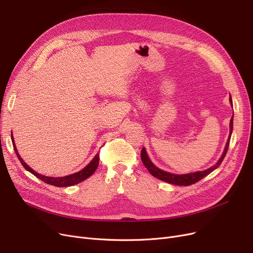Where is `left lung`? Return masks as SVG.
Here are the masks:
<instances>
[{
	"label": "left lung",
	"instance_id": "1",
	"mask_svg": "<svg viewBox=\"0 0 253 253\" xmlns=\"http://www.w3.org/2000/svg\"><path fill=\"white\" fill-rule=\"evenodd\" d=\"M230 103H232V98H230ZM234 117V115H233ZM233 132V118L230 119V123H229V136L226 142L225 149L223 151L222 156L220 157V159L218 160V162L215 164L214 167L208 169L206 170L203 171H196V172H192V173H186V174H173V173H169L168 171H164L158 168H156L154 164L152 163V161L149 159L146 149L142 148L141 153H140V157H141V161L144 163V166L148 169V170L150 171V173L154 177L158 178L159 180H162L164 182H168L173 185H182V186H188V185H192L196 182H199L200 180H202L203 178H205L206 175H208L210 172H212L214 169H216L219 166H220L221 162L223 161V158L225 157L227 150H228V146H229V140H230V135H232Z\"/></svg>",
	"mask_w": 253,
	"mask_h": 253
}]
</instances>
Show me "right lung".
I'll return each instance as SVG.
<instances>
[{"label":"right lung","mask_w":253,"mask_h":253,"mask_svg":"<svg viewBox=\"0 0 253 253\" xmlns=\"http://www.w3.org/2000/svg\"><path fill=\"white\" fill-rule=\"evenodd\" d=\"M11 139H12L13 148H14V151L16 153V155H17V158L19 159L20 163L23 164V167L27 170H29L30 172H32L33 174H34L35 177L40 179L41 181H43L44 183H47L49 185L57 186V187H68V186H72V185H75V184H79V183L83 182L84 180H85L86 178H89L90 175H92L95 172V170L98 168V164H99V154H97V155L94 157V159L89 164H87V166L84 169H82L79 172H75V173H72L70 175H66V177H60V178L45 177V175H42V174L36 172L35 170H33L28 166V164L23 159H21V157L19 156V154L17 153V149H16V147L14 145V139H13L12 134H11Z\"/></svg>","instance_id":"obj_1"}]
</instances>
